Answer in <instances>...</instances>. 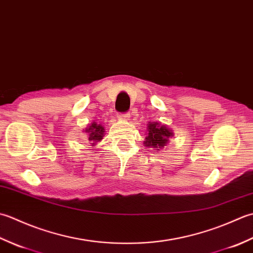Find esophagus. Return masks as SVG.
I'll return each mask as SVG.
<instances>
[{
  "mask_svg": "<svg viewBox=\"0 0 253 253\" xmlns=\"http://www.w3.org/2000/svg\"><path fill=\"white\" fill-rule=\"evenodd\" d=\"M121 118H122V121L126 122V121H128V118H129V114H128V113H125V114H123L121 116Z\"/></svg>",
  "mask_w": 253,
  "mask_h": 253,
  "instance_id": "esophagus-1",
  "label": "esophagus"
}]
</instances>
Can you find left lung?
<instances>
[{
  "label": "left lung",
  "instance_id": "obj_1",
  "mask_svg": "<svg viewBox=\"0 0 253 253\" xmlns=\"http://www.w3.org/2000/svg\"><path fill=\"white\" fill-rule=\"evenodd\" d=\"M147 136L144 138L143 144L147 148H153L154 150L163 149L166 143L169 142V138L174 136L173 130H170L168 126L162 125L161 123H151L148 124Z\"/></svg>",
  "mask_w": 253,
  "mask_h": 253
}]
</instances>
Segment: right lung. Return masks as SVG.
<instances>
[{
  "label": "right lung",
  "instance_id": "add662e5",
  "mask_svg": "<svg viewBox=\"0 0 253 253\" xmlns=\"http://www.w3.org/2000/svg\"><path fill=\"white\" fill-rule=\"evenodd\" d=\"M85 133H88V138L90 143L94 144L95 142L101 141L104 137V127L101 125V124H96L95 122L91 123L88 128H85Z\"/></svg>",
  "mask_w": 253,
  "mask_h": 253
}]
</instances>
